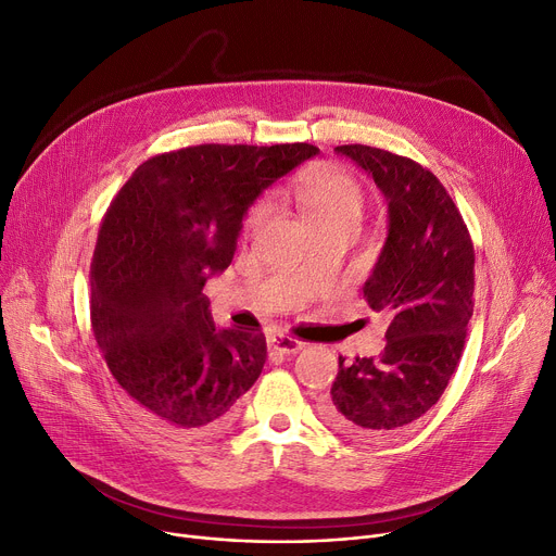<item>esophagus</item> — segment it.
<instances>
[{
	"mask_svg": "<svg viewBox=\"0 0 556 556\" xmlns=\"http://www.w3.org/2000/svg\"><path fill=\"white\" fill-rule=\"evenodd\" d=\"M268 346H270V352H275V354H298L300 349L304 346V342L293 338V336H273L268 340Z\"/></svg>",
	"mask_w": 556,
	"mask_h": 556,
	"instance_id": "1",
	"label": "esophagus"
}]
</instances>
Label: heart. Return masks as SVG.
I'll return each mask as SVG.
<instances>
[{
  "label": "heart",
  "instance_id": "b5f03b06",
  "mask_svg": "<svg viewBox=\"0 0 556 556\" xmlns=\"http://www.w3.org/2000/svg\"><path fill=\"white\" fill-rule=\"evenodd\" d=\"M298 200L311 227L333 220H361L365 210V191L352 173L336 166H313L298 180ZM266 202L250 210L245 225L252 229L263 220Z\"/></svg>",
  "mask_w": 556,
  "mask_h": 556
}]
</instances>
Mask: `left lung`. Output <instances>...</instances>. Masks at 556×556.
<instances>
[{
    "instance_id": "8db88e82",
    "label": "left lung",
    "mask_w": 556,
    "mask_h": 556,
    "mask_svg": "<svg viewBox=\"0 0 556 556\" xmlns=\"http://www.w3.org/2000/svg\"><path fill=\"white\" fill-rule=\"evenodd\" d=\"M336 151L365 168L388 200V241L363 298L390 317V327L381 356L338 358L319 413L349 440H383L424 417L451 381L473 315L476 252L434 173L374 146Z\"/></svg>"
}]
</instances>
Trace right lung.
<instances>
[{
  "label": "right lung",
  "mask_w": 556,
  "mask_h": 556,
  "mask_svg": "<svg viewBox=\"0 0 556 556\" xmlns=\"http://www.w3.org/2000/svg\"><path fill=\"white\" fill-rule=\"evenodd\" d=\"M313 143H200L130 175L101 220L90 268V323L132 410L160 430L210 434L254 386L263 333L216 331L202 286L237 250L250 204Z\"/></svg>",
  "instance_id": "add662e5"
}]
</instances>
